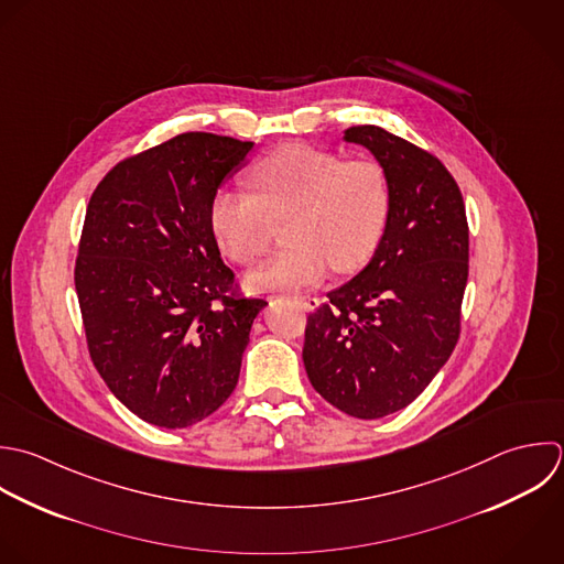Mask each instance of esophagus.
<instances>
[{
	"instance_id": "1",
	"label": "esophagus",
	"mask_w": 564,
	"mask_h": 564,
	"mask_svg": "<svg viewBox=\"0 0 564 564\" xmlns=\"http://www.w3.org/2000/svg\"><path fill=\"white\" fill-rule=\"evenodd\" d=\"M294 301H296V305H301L305 312H314V310L321 305V299H318V296H312V294L296 296Z\"/></svg>"
}]
</instances>
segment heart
<instances>
[{"mask_svg":"<svg viewBox=\"0 0 564 564\" xmlns=\"http://www.w3.org/2000/svg\"><path fill=\"white\" fill-rule=\"evenodd\" d=\"M254 195L221 191L208 221L221 252L241 265L257 261L279 224H288L290 250L246 276L254 292H296L321 283L332 268L356 272L378 252L389 215L391 184L371 158H349L283 144L250 171Z\"/></svg>","mask_w":564,"mask_h":564,"instance_id":"b5f03b06","label":"heart"}]
</instances>
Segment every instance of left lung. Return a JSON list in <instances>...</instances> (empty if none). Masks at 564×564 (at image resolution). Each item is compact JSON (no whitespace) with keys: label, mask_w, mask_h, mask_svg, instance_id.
<instances>
[{"label":"left lung","mask_w":564,"mask_h":564,"mask_svg":"<svg viewBox=\"0 0 564 564\" xmlns=\"http://www.w3.org/2000/svg\"><path fill=\"white\" fill-rule=\"evenodd\" d=\"M391 184V215L369 265L307 316L303 362L338 411L378 420L406 409L448 362L468 283L462 191L429 151L376 124L345 131Z\"/></svg>","instance_id":"1"}]
</instances>
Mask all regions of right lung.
Wrapping results in <instances>:
<instances>
[{
	"mask_svg": "<svg viewBox=\"0 0 564 564\" xmlns=\"http://www.w3.org/2000/svg\"><path fill=\"white\" fill-rule=\"evenodd\" d=\"M252 147L180 133L118 162L89 197L74 268L89 358L153 426H193L230 398L268 305L239 294L208 221Z\"/></svg>",
	"mask_w": 564,
	"mask_h": 564,
	"instance_id": "right-lung-1",
	"label": "right lung"
}]
</instances>
